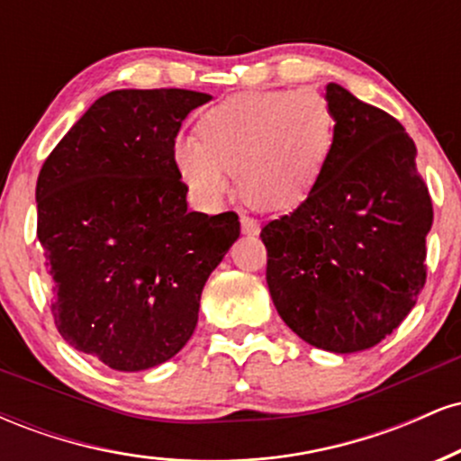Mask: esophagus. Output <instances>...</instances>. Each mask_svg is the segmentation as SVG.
Listing matches in <instances>:
<instances>
[{
	"mask_svg": "<svg viewBox=\"0 0 461 461\" xmlns=\"http://www.w3.org/2000/svg\"><path fill=\"white\" fill-rule=\"evenodd\" d=\"M240 225H242V234H247V236L260 234V223H258L256 219H251V216L242 214L240 216Z\"/></svg>",
	"mask_w": 461,
	"mask_h": 461,
	"instance_id": "esophagus-1",
	"label": "esophagus"
}]
</instances>
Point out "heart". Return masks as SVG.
<instances>
[{"label":"heart","instance_id":"obj_1","mask_svg":"<svg viewBox=\"0 0 461 461\" xmlns=\"http://www.w3.org/2000/svg\"><path fill=\"white\" fill-rule=\"evenodd\" d=\"M199 139L173 142V164L194 199L221 203L238 176L242 199L288 212L310 197L331 160L338 119L316 91L234 95L201 116Z\"/></svg>","mask_w":461,"mask_h":461}]
</instances>
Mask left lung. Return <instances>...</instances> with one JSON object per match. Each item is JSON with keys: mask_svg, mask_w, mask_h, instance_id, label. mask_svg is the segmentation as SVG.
<instances>
[{"mask_svg": "<svg viewBox=\"0 0 461 461\" xmlns=\"http://www.w3.org/2000/svg\"><path fill=\"white\" fill-rule=\"evenodd\" d=\"M325 97L338 119L331 160L310 197L260 238L285 325L316 348L356 353L416 305L433 208L403 125L340 84H327Z\"/></svg>", "mask_w": 461, "mask_h": 461, "instance_id": "1", "label": "left lung"}]
</instances>
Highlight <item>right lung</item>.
<instances>
[{
    "label": "right lung",
    "instance_id": "obj_1",
    "mask_svg": "<svg viewBox=\"0 0 461 461\" xmlns=\"http://www.w3.org/2000/svg\"><path fill=\"white\" fill-rule=\"evenodd\" d=\"M208 93L123 88L99 97L36 182L51 314L71 347L147 370L193 336L201 290L240 236L236 212H188L173 142Z\"/></svg>",
    "mask_w": 461,
    "mask_h": 461
}]
</instances>
